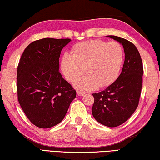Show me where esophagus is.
I'll use <instances>...</instances> for the list:
<instances>
[{
	"instance_id": "obj_1",
	"label": "esophagus",
	"mask_w": 160,
	"mask_h": 160,
	"mask_svg": "<svg viewBox=\"0 0 160 160\" xmlns=\"http://www.w3.org/2000/svg\"><path fill=\"white\" fill-rule=\"evenodd\" d=\"M77 94L78 96H83L84 94V93L82 91H77Z\"/></svg>"
}]
</instances>
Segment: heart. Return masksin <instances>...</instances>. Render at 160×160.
I'll return each instance as SVG.
<instances>
[{"mask_svg":"<svg viewBox=\"0 0 160 160\" xmlns=\"http://www.w3.org/2000/svg\"><path fill=\"white\" fill-rule=\"evenodd\" d=\"M123 50L117 42L88 40L73 47V55L64 53L61 69L68 82H73L84 72L87 75L75 82L82 90H92L113 82L121 66Z\"/></svg>","mask_w":160,"mask_h":160,"instance_id":"heart-1","label":"heart"}]
</instances>
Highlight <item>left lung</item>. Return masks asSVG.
Segmentation results:
<instances>
[{
	"label": "left lung",
	"mask_w": 160,
	"mask_h": 160,
	"mask_svg": "<svg viewBox=\"0 0 160 160\" xmlns=\"http://www.w3.org/2000/svg\"><path fill=\"white\" fill-rule=\"evenodd\" d=\"M108 37L123 46L125 61L117 79L103 91L92 94L94 102L92 112L99 123L117 127L126 122L138 107L143 69L139 52L133 43L117 36Z\"/></svg>",
	"instance_id": "obj_1"
}]
</instances>
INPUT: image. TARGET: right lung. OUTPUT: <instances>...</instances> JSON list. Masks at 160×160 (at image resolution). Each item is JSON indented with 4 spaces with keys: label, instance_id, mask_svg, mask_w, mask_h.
<instances>
[{
    "label": "right lung",
    "instance_id": "1",
    "mask_svg": "<svg viewBox=\"0 0 160 160\" xmlns=\"http://www.w3.org/2000/svg\"><path fill=\"white\" fill-rule=\"evenodd\" d=\"M70 39L44 38L27 46L17 68L21 108L34 126H55L63 120L76 92L59 72L61 50Z\"/></svg>",
    "mask_w": 160,
    "mask_h": 160
}]
</instances>
